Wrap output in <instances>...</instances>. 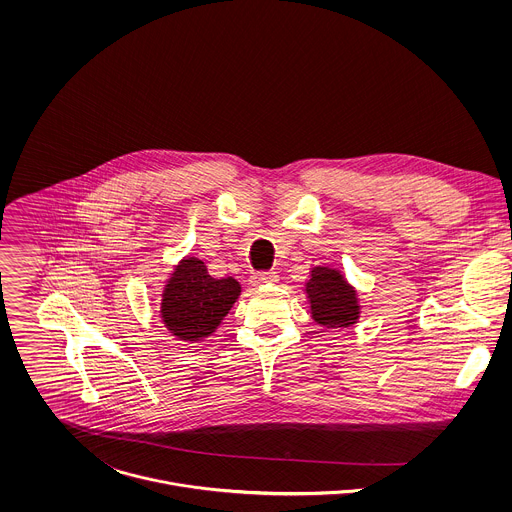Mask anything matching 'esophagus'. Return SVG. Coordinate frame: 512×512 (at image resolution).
<instances>
[{
  "instance_id": "obj_1",
  "label": "esophagus",
  "mask_w": 512,
  "mask_h": 512,
  "mask_svg": "<svg viewBox=\"0 0 512 512\" xmlns=\"http://www.w3.org/2000/svg\"><path fill=\"white\" fill-rule=\"evenodd\" d=\"M254 286H264V284H276L278 282V274L274 270H266V272H256L252 278Z\"/></svg>"
}]
</instances>
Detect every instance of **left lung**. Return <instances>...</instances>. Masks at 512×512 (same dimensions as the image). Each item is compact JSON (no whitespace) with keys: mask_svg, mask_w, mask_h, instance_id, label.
I'll return each mask as SVG.
<instances>
[{"mask_svg":"<svg viewBox=\"0 0 512 512\" xmlns=\"http://www.w3.org/2000/svg\"><path fill=\"white\" fill-rule=\"evenodd\" d=\"M311 303V315L325 327H349L359 319L357 292L343 280L337 270L313 268L305 284Z\"/></svg>","mask_w":512,"mask_h":512,"instance_id":"obj_1","label":"left lung"}]
</instances>
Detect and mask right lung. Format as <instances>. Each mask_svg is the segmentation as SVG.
I'll list each match as a JSON object with an SVG mask.
<instances>
[{"mask_svg": "<svg viewBox=\"0 0 512 512\" xmlns=\"http://www.w3.org/2000/svg\"><path fill=\"white\" fill-rule=\"evenodd\" d=\"M240 295L234 278H213L199 258L183 260L171 274L163 299L161 317L167 329L183 341L209 337Z\"/></svg>", "mask_w": 512, "mask_h": 512, "instance_id": "add662e5", "label": "right lung"}]
</instances>
